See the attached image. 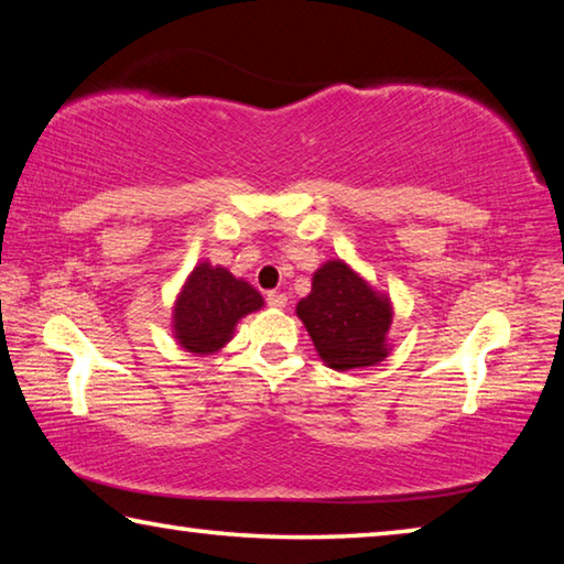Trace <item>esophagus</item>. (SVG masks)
<instances>
[{
  "mask_svg": "<svg viewBox=\"0 0 564 564\" xmlns=\"http://www.w3.org/2000/svg\"><path fill=\"white\" fill-rule=\"evenodd\" d=\"M265 301H269L271 308H285V303H289L285 293H281V291H271L269 295H265Z\"/></svg>",
  "mask_w": 564,
  "mask_h": 564,
  "instance_id": "esophagus-1",
  "label": "esophagus"
}]
</instances>
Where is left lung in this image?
Returning <instances> with one entry per match:
<instances>
[{"label": "left lung", "instance_id": "left-lung-1", "mask_svg": "<svg viewBox=\"0 0 564 564\" xmlns=\"http://www.w3.org/2000/svg\"><path fill=\"white\" fill-rule=\"evenodd\" d=\"M321 360L333 370L366 368L388 356L393 305L346 261H326L295 305Z\"/></svg>", "mask_w": 564, "mask_h": 564}]
</instances>
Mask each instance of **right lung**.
I'll return each mask as SVG.
<instances>
[{
    "mask_svg": "<svg viewBox=\"0 0 564 564\" xmlns=\"http://www.w3.org/2000/svg\"><path fill=\"white\" fill-rule=\"evenodd\" d=\"M263 308V295L221 265L198 263L174 303V338L194 356H212L234 338L236 323Z\"/></svg>",
    "mask_w": 564,
    "mask_h": 564,
    "instance_id": "add662e5",
    "label": "right lung"
}]
</instances>
